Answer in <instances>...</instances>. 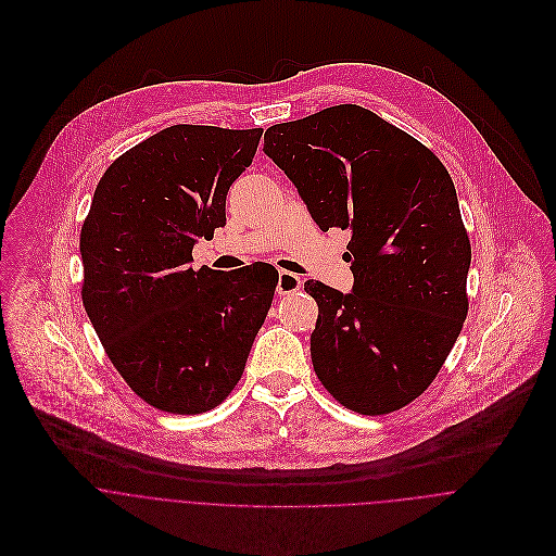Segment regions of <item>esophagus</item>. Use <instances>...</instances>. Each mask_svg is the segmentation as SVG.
<instances>
[{
    "label": "esophagus",
    "mask_w": 556,
    "mask_h": 556,
    "mask_svg": "<svg viewBox=\"0 0 556 556\" xmlns=\"http://www.w3.org/2000/svg\"><path fill=\"white\" fill-rule=\"evenodd\" d=\"M300 289H302V278L295 276V274H291V271L280 269V274H278V287H276L278 295H291V293H298Z\"/></svg>",
    "instance_id": "34e87169"
}]
</instances>
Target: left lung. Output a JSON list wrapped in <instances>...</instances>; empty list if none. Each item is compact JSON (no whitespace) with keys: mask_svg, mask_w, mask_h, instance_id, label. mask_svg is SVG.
<instances>
[{"mask_svg":"<svg viewBox=\"0 0 556 556\" xmlns=\"http://www.w3.org/2000/svg\"><path fill=\"white\" fill-rule=\"evenodd\" d=\"M263 152L320 231L351 233V293L304 285L318 306V381L362 415L402 408L434 381L469 311L471 243L447 168L357 104L267 128Z\"/></svg>","mask_w":556,"mask_h":556,"instance_id":"obj_1","label":"left lung"}]
</instances>
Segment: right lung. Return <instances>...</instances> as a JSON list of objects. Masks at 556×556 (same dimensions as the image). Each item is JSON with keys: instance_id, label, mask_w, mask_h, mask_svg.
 Here are the masks:
<instances>
[{"instance_id": "obj_1", "label": "right lung", "mask_w": 556, "mask_h": 556, "mask_svg": "<svg viewBox=\"0 0 556 556\" xmlns=\"http://www.w3.org/2000/svg\"><path fill=\"white\" fill-rule=\"evenodd\" d=\"M263 130L177 124L115 160L80 229L83 306L109 359L148 404L197 415L238 386L278 285L269 263L192 269L227 225V192Z\"/></svg>"}]
</instances>
